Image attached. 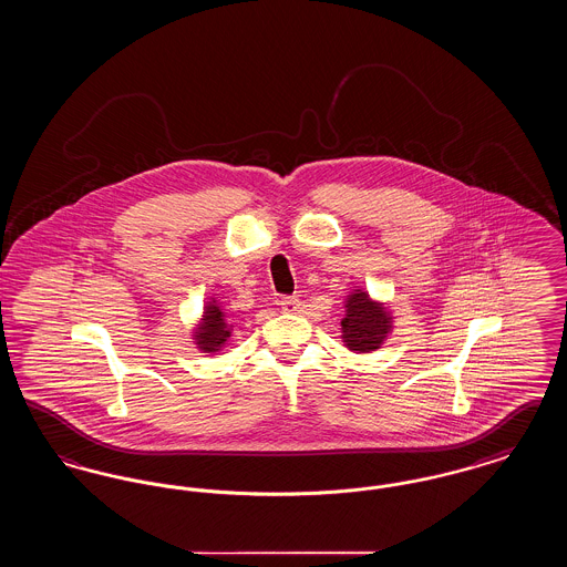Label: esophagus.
I'll list each match as a JSON object with an SVG mask.
<instances>
[{"instance_id": "obj_1", "label": "esophagus", "mask_w": 567, "mask_h": 567, "mask_svg": "<svg viewBox=\"0 0 567 567\" xmlns=\"http://www.w3.org/2000/svg\"><path fill=\"white\" fill-rule=\"evenodd\" d=\"M299 306H301V299L299 297H285L282 301H280V308L285 310V312H289V315H293V312H299Z\"/></svg>"}]
</instances>
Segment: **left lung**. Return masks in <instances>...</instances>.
I'll list each match as a JSON object with an SVG mask.
<instances>
[{
    "mask_svg": "<svg viewBox=\"0 0 567 567\" xmlns=\"http://www.w3.org/2000/svg\"><path fill=\"white\" fill-rule=\"evenodd\" d=\"M344 319H342V342L349 351L357 354L382 349L393 331L391 308L370 296L365 289H352L344 299Z\"/></svg>",
    "mask_w": 567,
    "mask_h": 567,
    "instance_id": "left-lung-1",
    "label": "left lung"
}]
</instances>
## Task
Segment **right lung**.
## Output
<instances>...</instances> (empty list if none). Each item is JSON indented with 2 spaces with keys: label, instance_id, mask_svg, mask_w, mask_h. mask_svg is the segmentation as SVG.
Here are the masks:
<instances>
[{
  "label": "right lung",
  "instance_id": "right-lung-1",
  "mask_svg": "<svg viewBox=\"0 0 567 567\" xmlns=\"http://www.w3.org/2000/svg\"><path fill=\"white\" fill-rule=\"evenodd\" d=\"M231 331H234V324L227 321V312L216 297H210L204 303L202 319L190 329L195 349L204 352L206 357H213L223 351V347L231 340Z\"/></svg>",
  "mask_w": 567,
  "mask_h": 567
}]
</instances>
